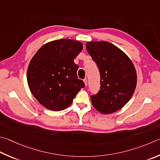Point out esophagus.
I'll return each instance as SVG.
<instances>
[{"mask_svg":"<svg viewBox=\"0 0 160 160\" xmlns=\"http://www.w3.org/2000/svg\"><path fill=\"white\" fill-rule=\"evenodd\" d=\"M83 81H84V82H85V85L87 86V84H88V80H87V79L86 78H85V79L83 80Z\"/></svg>","mask_w":160,"mask_h":160,"instance_id":"obj_1","label":"esophagus"}]
</instances>
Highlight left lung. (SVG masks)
I'll return each instance as SVG.
<instances>
[{
	"instance_id": "obj_1",
	"label": "left lung",
	"mask_w": 160,
	"mask_h": 160,
	"mask_svg": "<svg viewBox=\"0 0 160 160\" xmlns=\"http://www.w3.org/2000/svg\"><path fill=\"white\" fill-rule=\"evenodd\" d=\"M86 48L100 72V90L91 96L94 108L103 114L121 109L135 91L137 76L129 58L112 43L88 42Z\"/></svg>"
}]
</instances>
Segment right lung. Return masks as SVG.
<instances>
[{"label":"right lung","mask_w":160,"mask_h":160,"mask_svg":"<svg viewBox=\"0 0 160 160\" xmlns=\"http://www.w3.org/2000/svg\"><path fill=\"white\" fill-rule=\"evenodd\" d=\"M77 40L60 39L40 48L27 70V82L34 97L46 108L59 111L71 105L85 87L78 79V66L73 60L82 50Z\"/></svg>","instance_id":"right-lung-1"}]
</instances>
